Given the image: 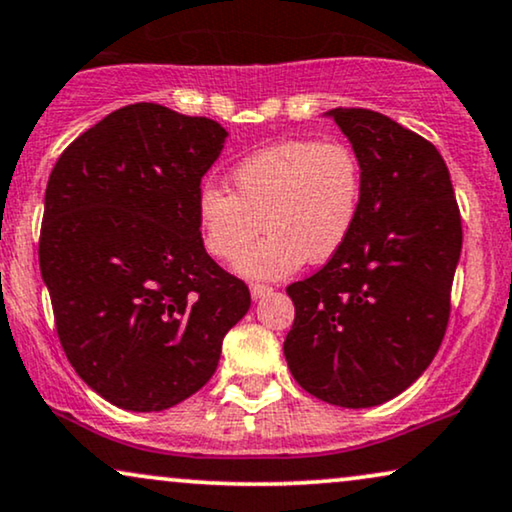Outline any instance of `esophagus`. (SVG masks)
Wrapping results in <instances>:
<instances>
[{"label": "esophagus", "mask_w": 512, "mask_h": 512, "mask_svg": "<svg viewBox=\"0 0 512 512\" xmlns=\"http://www.w3.org/2000/svg\"><path fill=\"white\" fill-rule=\"evenodd\" d=\"M267 293H271V286H264V283H250V295L252 300H260Z\"/></svg>", "instance_id": "esophagus-1"}]
</instances>
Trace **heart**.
Wrapping results in <instances>:
<instances>
[{
    "label": "heart",
    "instance_id": "heart-1",
    "mask_svg": "<svg viewBox=\"0 0 512 512\" xmlns=\"http://www.w3.org/2000/svg\"><path fill=\"white\" fill-rule=\"evenodd\" d=\"M231 191L203 186L196 217L203 248L234 262L259 233L270 234L238 262L252 278H281L333 260L352 236L361 210L364 174L342 141L293 139L248 155L229 174Z\"/></svg>",
    "mask_w": 512,
    "mask_h": 512
}]
</instances>
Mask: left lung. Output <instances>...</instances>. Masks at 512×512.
<instances>
[{"label": "left lung", "mask_w": 512, "mask_h": 512, "mask_svg": "<svg viewBox=\"0 0 512 512\" xmlns=\"http://www.w3.org/2000/svg\"><path fill=\"white\" fill-rule=\"evenodd\" d=\"M364 174L352 236L286 293L283 342L302 390L345 409L390 401L442 345L463 229L444 158L428 139L366 108H333Z\"/></svg>", "instance_id": "8db88e82"}]
</instances>
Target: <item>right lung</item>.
Returning a JSON list of instances; mask_svg holds the SVG:
<instances>
[{
    "mask_svg": "<svg viewBox=\"0 0 512 512\" xmlns=\"http://www.w3.org/2000/svg\"><path fill=\"white\" fill-rule=\"evenodd\" d=\"M226 129L160 103L118 108L49 174L40 271L75 373L127 411H165L212 378L250 290L203 248L196 200Z\"/></svg>",
    "mask_w": 512,
    "mask_h": 512,
    "instance_id": "obj_1",
    "label": "right lung"
}]
</instances>
